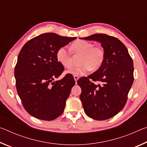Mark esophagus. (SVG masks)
Instances as JSON below:
<instances>
[{"label":"esophagus","instance_id":"1","mask_svg":"<svg viewBox=\"0 0 147 147\" xmlns=\"http://www.w3.org/2000/svg\"><path fill=\"white\" fill-rule=\"evenodd\" d=\"M73 77H74V80H75L76 83L77 80H78L79 79V77H78V76H73Z\"/></svg>","mask_w":147,"mask_h":147}]
</instances>
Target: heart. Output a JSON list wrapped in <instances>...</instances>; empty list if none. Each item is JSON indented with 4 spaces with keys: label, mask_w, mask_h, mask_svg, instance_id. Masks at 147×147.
Masks as SVG:
<instances>
[{
    "label": "heart",
    "mask_w": 147,
    "mask_h": 147,
    "mask_svg": "<svg viewBox=\"0 0 147 147\" xmlns=\"http://www.w3.org/2000/svg\"><path fill=\"white\" fill-rule=\"evenodd\" d=\"M74 54H80L78 66L73 67L65 73L74 76H81L91 71H96L102 65L105 53L102 48L93 47V44L86 41H78L71 46ZM56 59L65 68H69L72 65V57L66 49L63 47L56 52Z\"/></svg>",
    "instance_id": "heart-1"
}]
</instances>
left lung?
Wrapping results in <instances>:
<instances>
[{"instance_id": "obj_1", "label": "left lung", "mask_w": 147, "mask_h": 147, "mask_svg": "<svg viewBox=\"0 0 147 147\" xmlns=\"http://www.w3.org/2000/svg\"><path fill=\"white\" fill-rule=\"evenodd\" d=\"M80 39L99 42L105 53L102 65L77 83L82 89L80 98L86 115L95 120H106L117 114L127 100L134 82L132 59L125 45L114 37L95 34ZM89 79L100 84H94Z\"/></svg>"}]
</instances>
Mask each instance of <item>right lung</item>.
<instances>
[{"label": "right lung", "instance_id": "add662e5", "mask_svg": "<svg viewBox=\"0 0 147 147\" xmlns=\"http://www.w3.org/2000/svg\"><path fill=\"white\" fill-rule=\"evenodd\" d=\"M75 39L43 34L26 42L20 51L14 71L16 88L24 109L34 117L52 121L63 112L75 81L70 74L54 81L64 70L56 54Z\"/></svg>", "mask_w": 147, "mask_h": 147}]
</instances>
